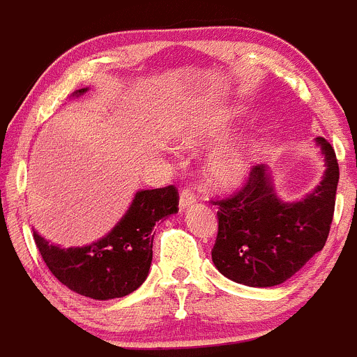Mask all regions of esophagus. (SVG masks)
<instances>
[{
  "label": "esophagus",
  "instance_id": "obj_1",
  "mask_svg": "<svg viewBox=\"0 0 357 357\" xmlns=\"http://www.w3.org/2000/svg\"><path fill=\"white\" fill-rule=\"evenodd\" d=\"M195 202H196V196L192 195L189 189H184V191L181 192V198H178V208H181V211H185V208L191 207Z\"/></svg>",
  "mask_w": 357,
  "mask_h": 357
}]
</instances>
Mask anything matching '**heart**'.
Wrapping results in <instances>:
<instances>
[{"mask_svg":"<svg viewBox=\"0 0 357 357\" xmlns=\"http://www.w3.org/2000/svg\"><path fill=\"white\" fill-rule=\"evenodd\" d=\"M241 116H243V109L237 106L212 111L185 123L178 130V142L184 149L189 150L204 149L231 132ZM250 153L248 142L228 143L215 150L205 165L208 182L215 188H234L246 181L251 168Z\"/></svg>","mask_w":357,"mask_h":357,"instance_id":"b5f03b06","label":"heart"}]
</instances>
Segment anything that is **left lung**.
I'll list each match as a JSON object with an SVG mask.
<instances>
[{
	"label": "left lung",
	"mask_w": 357,
	"mask_h": 357,
	"mask_svg": "<svg viewBox=\"0 0 357 357\" xmlns=\"http://www.w3.org/2000/svg\"><path fill=\"white\" fill-rule=\"evenodd\" d=\"M315 143L326 172L305 198L281 200L269 168L258 165L237 195L214 202L219 223L212 261L228 280L258 289L281 285L322 251L335 214L340 169L331 143L324 138Z\"/></svg>",
	"instance_id": "1"
}]
</instances>
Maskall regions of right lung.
Masks as SVG:
<instances>
[{
  "mask_svg": "<svg viewBox=\"0 0 357 357\" xmlns=\"http://www.w3.org/2000/svg\"><path fill=\"white\" fill-rule=\"evenodd\" d=\"M88 88L76 90L79 97ZM178 211L173 185L145 189L134 195L123 218L102 238L81 248H61L33 231L35 244L60 283L97 301L129 296L143 285L152 264L153 227Z\"/></svg>",
  "mask_w": 357,
  "mask_h": 357,
  "instance_id": "obj_1",
  "label": "right lung"
}]
</instances>
